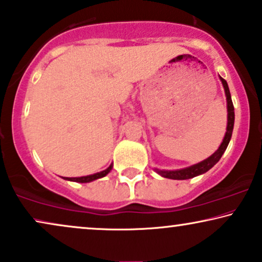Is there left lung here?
I'll return each instance as SVG.
<instances>
[{
  "instance_id": "obj_1",
  "label": "left lung",
  "mask_w": 262,
  "mask_h": 262,
  "mask_svg": "<svg viewBox=\"0 0 262 262\" xmlns=\"http://www.w3.org/2000/svg\"><path fill=\"white\" fill-rule=\"evenodd\" d=\"M220 80L224 85L225 89V93H226V99H227V127H226V134L224 137V141L219 147V149L215 151L212 156H210L209 158H206L205 160L200 161L198 164H194V165L186 167V169H181V170H158L156 171L159 173L160 176L165 177V179H171V180H188V179H193V177L202 175V173L206 172L211 169L212 166L217 163L219 160L221 159L222 154L225 153L226 148H227L228 143H230L231 137H232V131H233V125H234V106L233 103H232V98H231V93H230V89H228L227 82H226L225 79H222L220 76Z\"/></svg>"
}]
</instances>
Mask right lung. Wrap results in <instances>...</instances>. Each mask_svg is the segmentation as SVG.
<instances>
[{
	"label": "right lung",
	"mask_w": 262,
	"mask_h": 262,
	"mask_svg": "<svg viewBox=\"0 0 262 262\" xmlns=\"http://www.w3.org/2000/svg\"><path fill=\"white\" fill-rule=\"evenodd\" d=\"M112 169H113V164L108 167V169L103 170V171H101V172L93 173V175H87V176H82V177H63V179L64 180H68V181H73V182L87 183V182H92V181H95L97 179H102V177H104L105 175H108V173L111 172Z\"/></svg>",
	"instance_id": "right-lung-1"
}]
</instances>
